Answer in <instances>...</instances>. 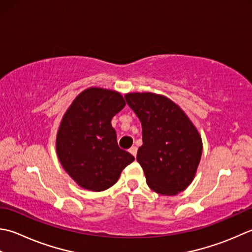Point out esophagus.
<instances>
[{"mask_svg":"<svg viewBox=\"0 0 252 252\" xmlns=\"http://www.w3.org/2000/svg\"><path fill=\"white\" fill-rule=\"evenodd\" d=\"M129 152L131 153V154H132L133 156L135 157V156H136V153H137V147H136V146H132L131 149L129 150Z\"/></svg>","mask_w":252,"mask_h":252,"instance_id":"obj_1","label":"esophagus"}]
</instances>
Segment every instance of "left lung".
<instances>
[{
    "label": "left lung",
    "instance_id": "1",
    "mask_svg": "<svg viewBox=\"0 0 252 252\" xmlns=\"http://www.w3.org/2000/svg\"><path fill=\"white\" fill-rule=\"evenodd\" d=\"M126 99L142 123L143 144L136 160L147 186L162 195H176L194 179L200 164L201 135L186 112L164 95L129 93Z\"/></svg>",
    "mask_w": 252,
    "mask_h": 252
}]
</instances>
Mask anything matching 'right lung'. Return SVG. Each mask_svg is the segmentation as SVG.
I'll return each instance as SVG.
<instances>
[{
    "mask_svg": "<svg viewBox=\"0 0 252 252\" xmlns=\"http://www.w3.org/2000/svg\"><path fill=\"white\" fill-rule=\"evenodd\" d=\"M126 106L119 92L88 87L74 98L59 126L56 150L68 176L83 189L110 188L134 160L121 150L111 119Z\"/></svg>",
    "mask_w": 252,
    "mask_h": 252,
    "instance_id": "1",
    "label": "right lung"
}]
</instances>
